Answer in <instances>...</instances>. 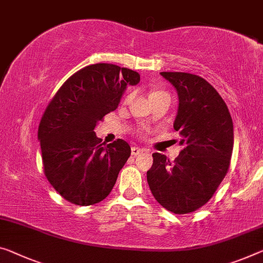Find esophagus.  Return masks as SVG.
<instances>
[{"label":"esophagus","instance_id":"34e87169","mask_svg":"<svg viewBox=\"0 0 263 263\" xmlns=\"http://www.w3.org/2000/svg\"><path fill=\"white\" fill-rule=\"evenodd\" d=\"M143 152H144V149H142V148H139V147H133L132 148V155L133 156L139 155V154H141V153H143Z\"/></svg>","mask_w":263,"mask_h":263}]
</instances>
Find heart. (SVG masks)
Wrapping results in <instances>:
<instances>
[{
	"mask_svg": "<svg viewBox=\"0 0 263 263\" xmlns=\"http://www.w3.org/2000/svg\"><path fill=\"white\" fill-rule=\"evenodd\" d=\"M157 94H162V91H155V92H153L151 96H154V95H157Z\"/></svg>",
	"mask_w": 263,
	"mask_h": 263,
	"instance_id": "b5f03b06",
	"label": "heart"
}]
</instances>
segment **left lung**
Returning <instances> with one entry per match:
<instances>
[{"mask_svg":"<svg viewBox=\"0 0 263 263\" xmlns=\"http://www.w3.org/2000/svg\"><path fill=\"white\" fill-rule=\"evenodd\" d=\"M179 95L174 129L183 149L171 162L154 153L147 181L155 200L174 214H188L207 203L228 172L234 145L227 104L200 76L162 71Z\"/></svg>","mask_w":263,"mask_h":263,"instance_id":"left-lung-1","label":"left lung"}]
</instances>
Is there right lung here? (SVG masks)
Wrapping results in <instances>:
<instances>
[{"mask_svg": "<svg viewBox=\"0 0 263 263\" xmlns=\"http://www.w3.org/2000/svg\"><path fill=\"white\" fill-rule=\"evenodd\" d=\"M140 75L110 63L84 67L62 84L48 104L39 126L46 177L64 200L90 205L106 199L130 156L118 139L104 144L94 129L118 108L127 86Z\"/></svg>", "mask_w": 263, "mask_h": 263, "instance_id": "1", "label": "right lung"}]
</instances>
